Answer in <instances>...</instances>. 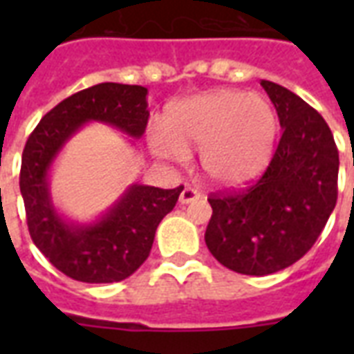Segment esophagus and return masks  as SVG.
Masks as SVG:
<instances>
[{
    "mask_svg": "<svg viewBox=\"0 0 354 354\" xmlns=\"http://www.w3.org/2000/svg\"><path fill=\"white\" fill-rule=\"evenodd\" d=\"M198 198H200V193L193 187H185L182 191V194H180V202H182V204H191V202H194V200H198Z\"/></svg>",
    "mask_w": 354,
    "mask_h": 354,
    "instance_id": "34e87169",
    "label": "esophagus"
}]
</instances>
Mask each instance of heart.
<instances>
[{"mask_svg": "<svg viewBox=\"0 0 354 354\" xmlns=\"http://www.w3.org/2000/svg\"><path fill=\"white\" fill-rule=\"evenodd\" d=\"M275 138L277 115L264 99L215 90L172 104L163 130L150 133V147L172 161L202 149L205 176L222 187H239L268 167Z\"/></svg>", "mask_w": 354, "mask_h": 354, "instance_id": "b5f03b06", "label": "heart"}]
</instances>
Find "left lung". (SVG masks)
<instances>
[{
	"instance_id": "1",
	"label": "left lung",
	"mask_w": 354,
	"mask_h": 354,
	"mask_svg": "<svg viewBox=\"0 0 354 354\" xmlns=\"http://www.w3.org/2000/svg\"><path fill=\"white\" fill-rule=\"evenodd\" d=\"M283 128L279 145L257 182L213 193L205 244L226 268L268 275L314 246L338 198V149L329 124L301 97L261 80Z\"/></svg>"
}]
</instances>
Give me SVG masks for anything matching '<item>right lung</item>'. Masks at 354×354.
Segmentation results:
<instances>
[{
	"instance_id": "obj_1",
	"label": "right lung",
	"mask_w": 354,
	"mask_h": 354,
	"mask_svg": "<svg viewBox=\"0 0 354 354\" xmlns=\"http://www.w3.org/2000/svg\"><path fill=\"white\" fill-rule=\"evenodd\" d=\"M147 88L102 82L77 91L36 124L25 143L19 191L30 239L49 263L82 283H118L147 261L161 218L174 209L183 185H132L93 224H69L49 194L47 172L66 141L84 122L99 121L139 139L149 122Z\"/></svg>"
}]
</instances>
